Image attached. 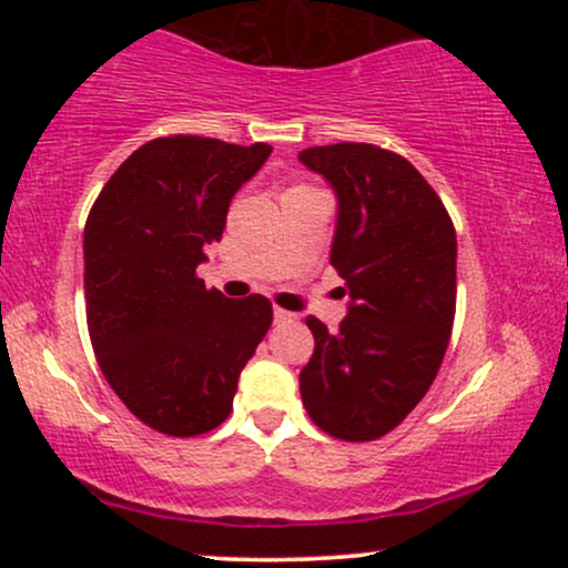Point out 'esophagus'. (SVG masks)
Masks as SVG:
<instances>
[{
    "label": "esophagus",
    "instance_id": "1",
    "mask_svg": "<svg viewBox=\"0 0 568 568\" xmlns=\"http://www.w3.org/2000/svg\"><path fill=\"white\" fill-rule=\"evenodd\" d=\"M293 312H285V310H280V306H275V323H291L293 321Z\"/></svg>",
    "mask_w": 568,
    "mask_h": 568
}]
</instances>
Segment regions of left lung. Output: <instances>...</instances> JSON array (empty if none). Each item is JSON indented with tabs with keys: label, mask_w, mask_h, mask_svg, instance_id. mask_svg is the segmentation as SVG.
Wrapping results in <instances>:
<instances>
[{
	"label": "left lung",
	"mask_w": 568,
	"mask_h": 568,
	"mask_svg": "<svg viewBox=\"0 0 568 568\" xmlns=\"http://www.w3.org/2000/svg\"><path fill=\"white\" fill-rule=\"evenodd\" d=\"M336 192L331 264L349 296L331 334L306 317L315 352L298 374L310 419L342 440H376L425 397L452 338L456 232L425 175L374 143L298 154Z\"/></svg>",
	"instance_id": "left-lung-1"
}]
</instances>
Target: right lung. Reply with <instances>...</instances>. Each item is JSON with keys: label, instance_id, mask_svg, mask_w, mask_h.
Wrapping results in <instances>:
<instances>
[{"label": "right lung", "instance_id": "1", "mask_svg": "<svg viewBox=\"0 0 568 568\" xmlns=\"http://www.w3.org/2000/svg\"><path fill=\"white\" fill-rule=\"evenodd\" d=\"M272 154L168 135L135 149L84 224V298L98 366L135 416L192 438L230 416L240 371L272 325L270 298H226L197 266L237 189Z\"/></svg>", "mask_w": 568, "mask_h": 568}]
</instances>
